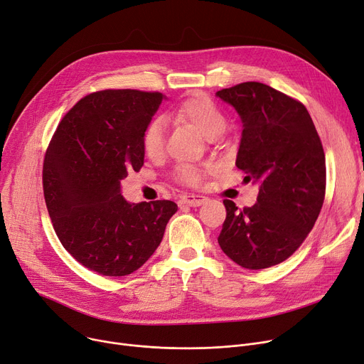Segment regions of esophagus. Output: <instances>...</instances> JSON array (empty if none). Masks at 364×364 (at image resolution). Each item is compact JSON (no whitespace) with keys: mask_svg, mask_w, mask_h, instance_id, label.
Wrapping results in <instances>:
<instances>
[{"mask_svg":"<svg viewBox=\"0 0 364 364\" xmlns=\"http://www.w3.org/2000/svg\"><path fill=\"white\" fill-rule=\"evenodd\" d=\"M206 202V198L205 196H199V195H186L180 199V205L181 206H191V208H196V206H200Z\"/></svg>","mask_w":364,"mask_h":364,"instance_id":"obj_1","label":"esophagus"}]
</instances>
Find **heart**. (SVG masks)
<instances>
[{
  "label": "heart",
  "instance_id": "heart-1",
  "mask_svg": "<svg viewBox=\"0 0 364 364\" xmlns=\"http://www.w3.org/2000/svg\"><path fill=\"white\" fill-rule=\"evenodd\" d=\"M174 114L186 121L195 124L206 137L215 139L221 136L227 129V118L224 112L218 108L206 96H193L183 101L174 111ZM166 144V127L161 117L151 119L141 134V148L144 155L151 159L161 158ZM176 177L183 184L199 186L203 180V169L184 164L176 171Z\"/></svg>",
  "mask_w": 364,
  "mask_h": 364
}]
</instances>
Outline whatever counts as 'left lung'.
I'll use <instances>...</instances> for the list:
<instances>
[{"instance_id": "left-lung-1", "label": "left lung", "mask_w": 364, "mask_h": 364, "mask_svg": "<svg viewBox=\"0 0 364 364\" xmlns=\"http://www.w3.org/2000/svg\"><path fill=\"white\" fill-rule=\"evenodd\" d=\"M240 115L237 168L259 183L257 202L238 209L225 199L218 237L223 252L246 269H264L291 256L321 213L326 165L322 141L306 107L259 82L216 92Z\"/></svg>"}]
</instances>
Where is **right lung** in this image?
I'll list each match as a JSON object with an SVG mask.
<instances>
[{
    "label": "right lung",
    "instance_id": "1",
    "mask_svg": "<svg viewBox=\"0 0 364 364\" xmlns=\"http://www.w3.org/2000/svg\"><path fill=\"white\" fill-rule=\"evenodd\" d=\"M165 95L133 89L90 93L58 124L43 161V196L64 249L85 268L124 277L161 245L171 200L129 203L121 180L144 161L141 134Z\"/></svg>",
    "mask_w": 364,
    "mask_h": 364
}]
</instances>
